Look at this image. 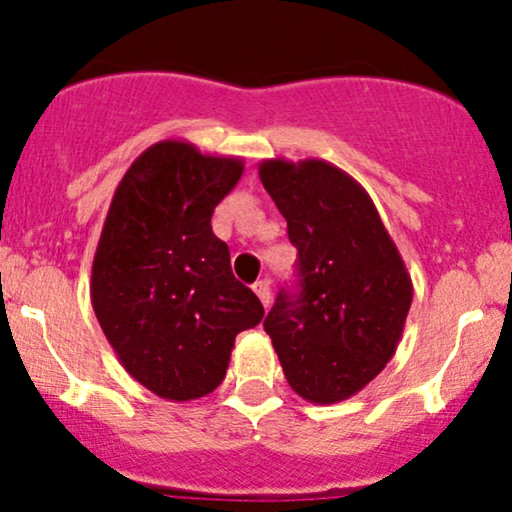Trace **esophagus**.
Instances as JSON below:
<instances>
[{"instance_id":"obj_1","label":"esophagus","mask_w":512,"mask_h":512,"mask_svg":"<svg viewBox=\"0 0 512 512\" xmlns=\"http://www.w3.org/2000/svg\"><path fill=\"white\" fill-rule=\"evenodd\" d=\"M252 291L257 293V298L262 300L264 307H269V303H272V288H269L267 279H260V281L252 283Z\"/></svg>"}]
</instances>
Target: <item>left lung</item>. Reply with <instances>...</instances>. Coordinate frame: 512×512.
Returning a JSON list of instances; mask_svg holds the SVG:
<instances>
[{"instance_id":"1","label":"left lung","mask_w":512,"mask_h":512,"mask_svg":"<svg viewBox=\"0 0 512 512\" xmlns=\"http://www.w3.org/2000/svg\"><path fill=\"white\" fill-rule=\"evenodd\" d=\"M260 181L298 248V291L264 319L291 389L310 403L355 396L396 353L412 281L367 190L324 159H264Z\"/></svg>"}]
</instances>
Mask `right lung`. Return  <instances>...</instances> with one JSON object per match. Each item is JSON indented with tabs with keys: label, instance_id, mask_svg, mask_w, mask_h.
Wrapping results in <instances>:
<instances>
[{
	"label": "right lung",
	"instance_id": "obj_1",
	"mask_svg": "<svg viewBox=\"0 0 512 512\" xmlns=\"http://www.w3.org/2000/svg\"><path fill=\"white\" fill-rule=\"evenodd\" d=\"M240 176L238 157L162 140L128 166L109 205L92 260V310L126 372L159 398L212 393L236 336L264 317L209 224Z\"/></svg>",
	"mask_w": 512,
	"mask_h": 512
}]
</instances>
